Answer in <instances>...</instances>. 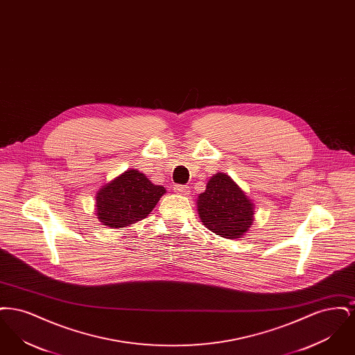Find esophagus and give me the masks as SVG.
I'll use <instances>...</instances> for the list:
<instances>
[{
	"label": "esophagus",
	"instance_id": "34e87169",
	"mask_svg": "<svg viewBox=\"0 0 355 355\" xmlns=\"http://www.w3.org/2000/svg\"><path fill=\"white\" fill-rule=\"evenodd\" d=\"M174 191L178 193V194L186 196V194L190 193V189H189V186L186 185H174Z\"/></svg>",
	"mask_w": 355,
	"mask_h": 355
}]
</instances>
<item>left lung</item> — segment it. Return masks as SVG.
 I'll return each instance as SVG.
<instances>
[{"label": "left lung", "instance_id": "1", "mask_svg": "<svg viewBox=\"0 0 355 355\" xmlns=\"http://www.w3.org/2000/svg\"><path fill=\"white\" fill-rule=\"evenodd\" d=\"M253 203L236 182L218 173L210 178L198 197V214L203 225L223 238H241L253 222Z\"/></svg>", "mask_w": 355, "mask_h": 355}]
</instances>
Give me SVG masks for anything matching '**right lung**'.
<instances>
[{"label": "right lung", "mask_w": 355, "mask_h": 355, "mask_svg": "<svg viewBox=\"0 0 355 355\" xmlns=\"http://www.w3.org/2000/svg\"><path fill=\"white\" fill-rule=\"evenodd\" d=\"M165 187L153 185L145 174L126 170L97 193V217L109 227H123L150 214Z\"/></svg>", "instance_id": "1"}]
</instances>
